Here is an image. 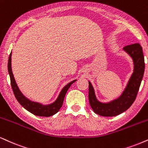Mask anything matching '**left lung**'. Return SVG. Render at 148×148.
Segmentation results:
<instances>
[{
	"instance_id": "left-lung-1",
	"label": "left lung",
	"mask_w": 148,
	"mask_h": 148,
	"mask_svg": "<svg viewBox=\"0 0 148 148\" xmlns=\"http://www.w3.org/2000/svg\"><path fill=\"white\" fill-rule=\"evenodd\" d=\"M133 60L134 70L124 91L118 98L102 103L97 100L94 89L89 81V101L93 111L104 117H113L126 111L135 100L143 78L145 62L143 50L138 43L128 45L123 48Z\"/></svg>"
}]
</instances>
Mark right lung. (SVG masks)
<instances>
[{"label":"right lung","mask_w":148,"mask_h":148,"mask_svg":"<svg viewBox=\"0 0 148 148\" xmlns=\"http://www.w3.org/2000/svg\"><path fill=\"white\" fill-rule=\"evenodd\" d=\"M8 72L9 76H10L11 85H12L13 91H14V96L16 97V100L18 102L23 106V107L27 109L30 113H33V115L37 116H40V117H50L55 115L59 111L63 105V100H64L66 92L68 91V89L74 83L76 80H72L68 85H66L63 88L62 90L61 91L59 96L53 103L48 104V105H43V104L39 103V102H33L29 99L26 98L25 96L22 94L21 91L18 88V85L15 80L14 74H13L12 70V52L10 53L9 57L8 60Z\"/></svg>","instance_id":"obj_1"}]
</instances>
